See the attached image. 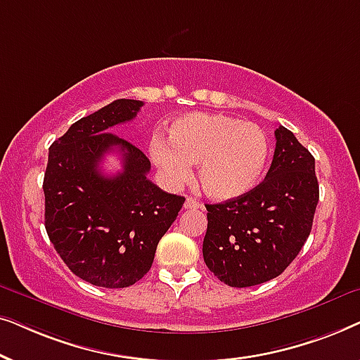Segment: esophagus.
I'll list each match as a JSON object with an SVG mask.
<instances>
[{
    "label": "esophagus",
    "mask_w": 360,
    "mask_h": 360,
    "mask_svg": "<svg viewBox=\"0 0 360 360\" xmlns=\"http://www.w3.org/2000/svg\"><path fill=\"white\" fill-rule=\"evenodd\" d=\"M184 208L185 210H200V208H203V205H201L200 201L193 200V198H186Z\"/></svg>",
    "instance_id": "1"
}]
</instances>
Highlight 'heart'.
Here are the masks:
<instances>
[{
  "instance_id": "obj_1",
  "label": "heart",
  "mask_w": 360,
  "mask_h": 360,
  "mask_svg": "<svg viewBox=\"0 0 360 360\" xmlns=\"http://www.w3.org/2000/svg\"><path fill=\"white\" fill-rule=\"evenodd\" d=\"M149 150L170 185L185 184L190 165H198L205 193L231 200L259 184L269 160V139L254 122L221 112H186L172 121L169 144L155 136Z\"/></svg>"
}]
</instances>
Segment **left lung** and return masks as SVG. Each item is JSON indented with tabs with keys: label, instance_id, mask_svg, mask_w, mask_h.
Wrapping results in <instances>:
<instances>
[{
	"label": "left lung",
	"instance_id": "obj_1",
	"mask_svg": "<svg viewBox=\"0 0 360 360\" xmlns=\"http://www.w3.org/2000/svg\"><path fill=\"white\" fill-rule=\"evenodd\" d=\"M272 165L262 184L223 203L206 205V267L229 287L278 277L311 233L319 185L314 157L287 127L275 131Z\"/></svg>",
	"mask_w": 360,
	"mask_h": 360
}]
</instances>
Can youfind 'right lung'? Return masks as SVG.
I'll return each mask as SVG.
<instances>
[{
	"label": "right lung",
	"instance_id": "right-lung-1",
	"mask_svg": "<svg viewBox=\"0 0 360 360\" xmlns=\"http://www.w3.org/2000/svg\"><path fill=\"white\" fill-rule=\"evenodd\" d=\"M142 105L112 101L73 122L49 149L42 185L49 239L67 267L96 287L124 288L144 277L185 203L147 179L144 152L110 132L134 120ZM112 150L122 152L123 170L108 177L99 164Z\"/></svg>",
	"mask_w": 360,
	"mask_h": 360
}]
</instances>
